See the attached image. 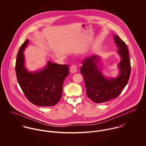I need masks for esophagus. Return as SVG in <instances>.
Returning a JSON list of instances; mask_svg holds the SVG:
<instances>
[{
    "mask_svg": "<svg viewBox=\"0 0 146 146\" xmlns=\"http://www.w3.org/2000/svg\"><path fill=\"white\" fill-rule=\"evenodd\" d=\"M70 72L71 73H75L77 71V67L75 64H72L70 67Z\"/></svg>",
    "mask_w": 146,
    "mask_h": 146,
    "instance_id": "esophagus-1",
    "label": "esophagus"
}]
</instances>
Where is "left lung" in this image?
<instances>
[{"mask_svg":"<svg viewBox=\"0 0 146 146\" xmlns=\"http://www.w3.org/2000/svg\"><path fill=\"white\" fill-rule=\"evenodd\" d=\"M114 39L119 48L118 53L121 57L119 64L120 75L117 78L107 79L104 77L96 64L99 58L97 56L85 59L80 68L85 84L86 94L92 101L97 104L117 98L124 89L130 76L131 65L127 46L117 35L114 36Z\"/></svg>","mask_w":146,"mask_h":146,"instance_id":"1","label":"left lung"}]
</instances>
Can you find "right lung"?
<instances>
[{"instance_id":"add662e5","label":"right lung","mask_w":146,"mask_h":146,"mask_svg":"<svg viewBox=\"0 0 146 146\" xmlns=\"http://www.w3.org/2000/svg\"><path fill=\"white\" fill-rule=\"evenodd\" d=\"M28 42L26 40L21 45L17 55L15 70L18 83L31 103L42 107L53 106L62 97L63 82L69 74L68 65L48 62L42 71L29 72L24 67L23 53Z\"/></svg>"}]
</instances>
